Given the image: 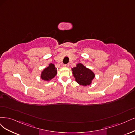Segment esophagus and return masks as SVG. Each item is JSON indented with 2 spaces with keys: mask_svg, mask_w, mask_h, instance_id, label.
I'll list each match as a JSON object with an SVG mask.
<instances>
[{
  "mask_svg": "<svg viewBox=\"0 0 135 135\" xmlns=\"http://www.w3.org/2000/svg\"><path fill=\"white\" fill-rule=\"evenodd\" d=\"M69 64H64L63 65V67H66V68H68V67H69Z\"/></svg>",
  "mask_w": 135,
  "mask_h": 135,
  "instance_id": "34e87169",
  "label": "esophagus"
}]
</instances>
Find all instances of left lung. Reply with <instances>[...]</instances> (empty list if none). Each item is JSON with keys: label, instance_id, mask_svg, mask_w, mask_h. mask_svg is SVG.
Here are the masks:
<instances>
[{"label": "left lung", "instance_id": "left-lung-1", "mask_svg": "<svg viewBox=\"0 0 135 135\" xmlns=\"http://www.w3.org/2000/svg\"><path fill=\"white\" fill-rule=\"evenodd\" d=\"M72 71L76 81L80 85H90L95 77L94 73L81 63L77 64Z\"/></svg>", "mask_w": 135, "mask_h": 135}]
</instances>
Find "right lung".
<instances>
[{
	"instance_id": "right-lung-1",
	"label": "right lung",
	"mask_w": 135,
	"mask_h": 135,
	"mask_svg": "<svg viewBox=\"0 0 135 135\" xmlns=\"http://www.w3.org/2000/svg\"><path fill=\"white\" fill-rule=\"evenodd\" d=\"M56 73L57 72L54 64L50 63L49 64L48 67L44 69V70L41 72V78L43 80L49 81L53 79L56 76Z\"/></svg>"
}]
</instances>
